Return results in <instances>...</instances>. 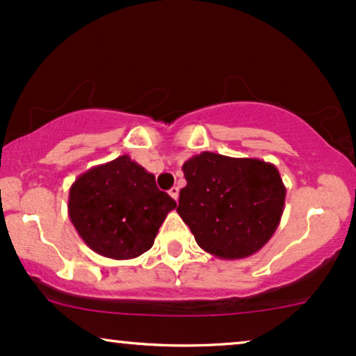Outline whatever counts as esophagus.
Segmentation results:
<instances>
[{"label":"esophagus","instance_id":"obj_1","mask_svg":"<svg viewBox=\"0 0 356 356\" xmlns=\"http://www.w3.org/2000/svg\"><path fill=\"white\" fill-rule=\"evenodd\" d=\"M168 193H170L171 198H173L175 201H178V196H179V188H178V186H173Z\"/></svg>","mask_w":356,"mask_h":356}]
</instances>
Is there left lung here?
<instances>
[{"label": "left lung", "instance_id": "obj_1", "mask_svg": "<svg viewBox=\"0 0 356 356\" xmlns=\"http://www.w3.org/2000/svg\"><path fill=\"white\" fill-rule=\"evenodd\" d=\"M183 173L177 211L203 251L231 261L249 257L277 229L285 186L272 163L203 152L183 163Z\"/></svg>", "mask_w": 356, "mask_h": 356}]
</instances>
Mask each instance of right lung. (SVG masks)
I'll return each mask as SVG.
<instances>
[{
  "mask_svg": "<svg viewBox=\"0 0 356 356\" xmlns=\"http://www.w3.org/2000/svg\"><path fill=\"white\" fill-rule=\"evenodd\" d=\"M175 208L155 175L129 155L87 170L69 190V218L79 236L94 252L117 261L147 252Z\"/></svg>",
  "mask_w": 356,
  "mask_h": 356,
  "instance_id": "add662e5",
  "label": "right lung"
}]
</instances>
